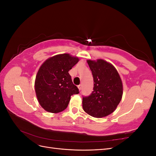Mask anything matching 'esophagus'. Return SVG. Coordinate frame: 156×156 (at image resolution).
<instances>
[{
	"label": "esophagus",
	"instance_id": "obj_1",
	"mask_svg": "<svg viewBox=\"0 0 156 156\" xmlns=\"http://www.w3.org/2000/svg\"><path fill=\"white\" fill-rule=\"evenodd\" d=\"M77 87H78V88H79V90H81V88H82V84H79V85H78V86H77Z\"/></svg>",
	"mask_w": 156,
	"mask_h": 156
}]
</instances>
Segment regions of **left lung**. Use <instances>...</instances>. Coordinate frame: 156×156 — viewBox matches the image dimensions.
I'll return each instance as SVG.
<instances>
[{
    "label": "left lung",
    "instance_id": "left-lung-1",
    "mask_svg": "<svg viewBox=\"0 0 156 156\" xmlns=\"http://www.w3.org/2000/svg\"><path fill=\"white\" fill-rule=\"evenodd\" d=\"M94 78V91L83 98V108L87 114L103 118L114 112L122 100L123 85L114 66L102 59L88 60Z\"/></svg>",
    "mask_w": 156,
    "mask_h": 156
}]
</instances>
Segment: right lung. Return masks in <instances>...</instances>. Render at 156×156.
I'll list each match as a JSON object with an SVG mask.
<instances>
[{"instance_id":"1","label":"right lung","mask_w":156,"mask_h":156,"mask_svg":"<svg viewBox=\"0 0 156 156\" xmlns=\"http://www.w3.org/2000/svg\"><path fill=\"white\" fill-rule=\"evenodd\" d=\"M79 58L64 53L47 59L41 64L35 80V92L42 108L58 113L67 108L71 96L79 94L68 72Z\"/></svg>"}]
</instances>
